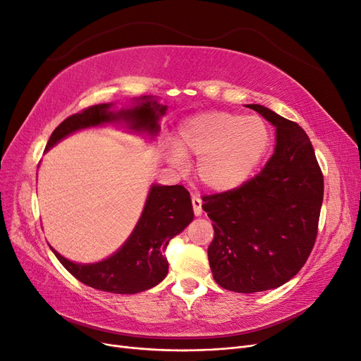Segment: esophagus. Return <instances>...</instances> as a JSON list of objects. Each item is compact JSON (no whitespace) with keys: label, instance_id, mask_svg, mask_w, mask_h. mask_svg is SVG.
Instances as JSON below:
<instances>
[{"label":"esophagus","instance_id":"34e87169","mask_svg":"<svg viewBox=\"0 0 361 361\" xmlns=\"http://www.w3.org/2000/svg\"><path fill=\"white\" fill-rule=\"evenodd\" d=\"M191 203H192L194 215H195V216L202 215V200H200L199 197H192V199H191Z\"/></svg>","mask_w":361,"mask_h":361}]
</instances>
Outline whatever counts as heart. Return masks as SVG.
<instances>
[{"instance_id": "heart-1", "label": "heart", "mask_w": 361, "mask_h": 361, "mask_svg": "<svg viewBox=\"0 0 361 361\" xmlns=\"http://www.w3.org/2000/svg\"><path fill=\"white\" fill-rule=\"evenodd\" d=\"M271 129L259 116L204 111L185 120L176 145L170 147L174 164L199 158L197 174L212 191H232L245 183L268 154Z\"/></svg>"}]
</instances>
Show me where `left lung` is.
Wrapping results in <instances>:
<instances>
[{
    "mask_svg": "<svg viewBox=\"0 0 361 361\" xmlns=\"http://www.w3.org/2000/svg\"><path fill=\"white\" fill-rule=\"evenodd\" d=\"M276 128L274 154L253 179L204 195L212 220L207 257L221 288L253 293L285 285L302 268L318 235L324 176L305 130L257 104L247 105Z\"/></svg>",
    "mask_w": 361,
    "mask_h": 361,
    "instance_id": "8db88e82",
    "label": "left lung"
}]
</instances>
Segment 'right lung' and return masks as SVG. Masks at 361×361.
Returning <instances> with one entry per match:
<instances>
[{"instance_id": "right-lung-1", "label": "right lung", "mask_w": 361, "mask_h": 361, "mask_svg": "<svg viewBox=\"0 0 361 361\" xmlns=\"http://www.w3.org/2000/svg\"><path fill=\"white\" fill-rule=\"evenodd\" d=\"M167 105L154 96H141L133 106L114 111L113 104H99L72 114L54 129L45 150L80 129L125 125L138 134L157 137L159 118ZM194 218L190 192L182 185L154 183L147 194L145 209L135 228L116 253L96 264H75L56 250L60 264L84 285L111 293H138L157 286L166 279L169 262L166 248L171 238L179 235Z\"/></svg>"}]
</instances>
